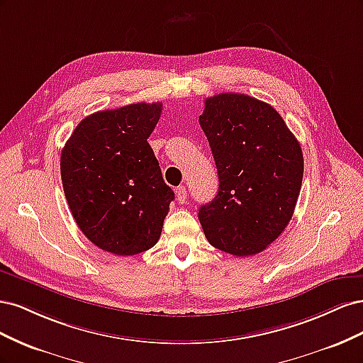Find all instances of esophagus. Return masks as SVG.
I'll return each mask as SVG.
<instances>
[{"label":"esophagus","mask_w":363,"mask_h":363,"mask_svg":"<svg viewBox=\"0 0 363 363\" xmlns=\"http://www.w3.org/2000/svg\"><path fill=\"white\" fill-rule=\"evenodd\" d=\"M175 196H177V201L180 204H184L186 199H188V195H186V188H184V186H179V188L175 189Z\"/></svg>","instance_id":"obj_1"}]
</instances>
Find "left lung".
<instances>
[{"instance_id": "obj_1", "label": "left lung", "mask_w": 363, "mask_h": 363, "mask_svg": "<svg viewBox=\"0 0 363 363\" xmlns=\"http://www.w3.org/2000/svg\"><path fill=\"white\" fill-rule=\"evenodd\" d=\"M200 125L219 180L199 211L204 235L228 255H257L294 215L304 169L298 140L276 108L244 94L207 98Z\"/></svg>"}]
</instances>
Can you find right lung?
I'll return each instance as SVG.
<instances>
[{
  "mask_svg": "<svg viewBox=\"0 0 363 363\" xmlns=\"http://www.w3.org/2000/svg\"><path fill=\"white\" fill-rule=\"evenodd\" d=\"M160 113L162 103L92 113L62 150V184L77 225L116 256L155 247L174 200L147 142Z\"/></svg>",
  "mask_w": 363,
  "mask_h": 363,
  "instance_id": "add662e5",
  "label": "right lung"
}]
</instances>
